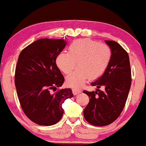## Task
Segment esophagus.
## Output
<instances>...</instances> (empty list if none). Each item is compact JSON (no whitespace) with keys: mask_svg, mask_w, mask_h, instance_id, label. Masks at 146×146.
I'll use <instances>...</instances> for the list:
<instances>
[{"mask_svg":"<svg viewBox=\"0 0 146 146\" xmlns=\"http://www.w3.org/2000/svg\"><path fill=\"white\" fill-rule=\"evenodd\" d=\"M72 93L74 94V95H77V94L81 93V91L78 89L76 88H72Z\"/></svg>","mask_w":146,"mask_h":146,"instance_id":"34e87169","label":"esophagus"}]
</instances>
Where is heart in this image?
I'll return each mask as SVG.
<instances>
[{
    "label": "heart",
    "mask_w": 146,
    "mask_h": 146,
    "mask_svg": "<svg viewBox=\"0 0 146 146\" xmlns=\"http://www.w3.org/2000/svg\"><path fill=\"white\" fill-rule=\"evenodd\" d=\"M111 50L107 45L89 38L74 41L68 47V52H60L56 57L59 69L68 74L66 84L72 87L82 86L90 78H100L107 70L111 59Z\"/></svg>",
    "instance_id": "heart-1"
}]
</instances>
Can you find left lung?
<instances>
[{"instance_id":"obj_1","label":"left lung","mask_w":146,"mask_h":146,"mask_svg":"<svg viewBox=\"0 0 146 146\" xmlns=\"http://www.w3.org/2000/svg\"><path fill=\"white\" fill-rule=\"evenodd\" d=\"M111 50V59L102 76L91 83L94 92L84 91L90 102L83 111L84 117L94 126L111 124L124 109L131 85V70L127 52L115 41L105 40ZM105 87L104 91L99 90Z\"/></svg>"}]
</instances>
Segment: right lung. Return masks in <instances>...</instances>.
Here are the masks:
<instances>
[{"mask_svg":"<svg viewBox=\"0 0 146 146\" xmlns=\"http://www.w3.org/2000/svg\"><path fill=\"white\" fill-rule=\"evenodd\" d=\"M66 44L63 39H39L19 55L15 73L17 94L24 113L37 124L57 123L63 114V103L74 96L70 88L51 92L64 83L56 57Z\"/></svg>","mask_w":146,"mask_h":146,"instance_id":"right-lung-1","label":"right lung"}]
</instances>
